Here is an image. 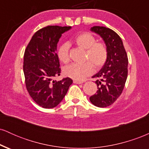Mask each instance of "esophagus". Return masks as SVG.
Returning a JSON list of instances; mask_svg holds the SVG:
<instances>
[{"instance_id":"esophagus-1","label":"esophagus","mask_w":149,"mask_h":149,"mask_svg":"<svg viewBox=\"0 0 149 149\" xmlns=\"http://www.w3.org/2000/svg\"><path fill=\"white\" fill-rule=\"evenodd\" d=\"M73 83H76V84H81V83H83V82L79 81V80H73Z\"/></svg>"}]
</instances>
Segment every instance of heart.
I'll use <instances>...</instances> for the list:
<instances>
[{
	"label": "heart",
	"instance_id": "1",
	"mask_svg": "<svg viewBox=\"0 0 149 149\" xmlns=\"http://www.w3.org/2000/svg\"><path fill=\"white\" fill-rule=\"evenodd\" d=\"M75 44L80 48L85 49L83 64H72L66 66L64 70V75L76 80H83L92 74L94 66L99 70L105 64L108 58L107 45L102 42H96L95 38L88 33L78 34L74 39ZM70 46L64 42L59 46L57 50V57L61 62L67 64L70 61Z\"/></svg>",
	"mask_w": 149,
	"mask_h": 149
}]
</instances>
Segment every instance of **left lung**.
Masks as SVG:
<instances>
[{"mask_svg":"<svg viewBox=\"0 0 149 149\" xmlns=\"http://www.w3.org/2000/svg\"><path fill=\"white\" fill-rule=\"evenodd\" d=\"M92 31L100 36L108 49V58L97 78V93L90 97L92 104L104 108L111 105L123 90L127 78L128 58L120 37L111 29L95 26Z\"/></svg>","mask_w":149,"mask_h":149,"instance_id":"left-lung-1","label":"left lung"}]
</instances>
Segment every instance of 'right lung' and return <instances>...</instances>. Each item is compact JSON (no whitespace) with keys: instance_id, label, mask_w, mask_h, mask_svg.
Wrapping results in <instances>:
<instances>
[{"instance_id":"1","label":"right lung","mask_w":149,"mask_h":149,"mask_svg":"<svg viewBox=\"0 0 149 149\" xmlns=\"http://www.w3.org/2000/svg\"><path fill=\"white\" fill-rule=\"evenodd\" d=\"M71 26H47L34 33L26 47L23 70L27 91L38 105L52 109L62 101L73 80L66 78L53 80L59 76L57 42L61 34Z\"/></svg>"}]
</instances>
